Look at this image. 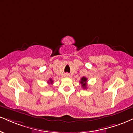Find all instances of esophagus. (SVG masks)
Masks as SVG:
<instances>
[{"label":"esophagus","mask_w":133,"mask_h":133,"mask_svg":"<svg viewBox=\"0 0 133 133\" xmlns=\"http://www.w3.org/2000/svg\"><path fill=\"white\" fill-rule=\"evenodd\" d=\"M65 77H69V74L68 73H66V74H65Z\"/></svg>","instance_id":"1"}]
</instances>
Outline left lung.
Returning <instances> with one entry per match:
<instances>
[{
  "label": "left lung",
  "instance_id": "8db88e82",
  "mask_svg": "<svg viewBox=\"0 0 133 133\" xmlns=\"http://www.w3.org/2000/svg\"><path fill=\"white\" fill-rule=\"evenodd\" d=\"M87 79L85 77H83L81 78V84H82V87L84 88V89H86L87 88Z\"/></svg>",
  "mask_w": 133,
  "mask_h": 133
}]
</instances>
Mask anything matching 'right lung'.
<instances>
[{"mask_svg":"<svg viewBox=\"0 0 133 133\" xmlns=\"http://www.w3.org/2000/svg\"><path fill=\"white\" fill-rule=\"evenodd\" d=\"M52 82H53V81H52V79H49V82H48L49 84V83H50V84H52Z\"/></svg>","mask_w":133,"mask_h":133,"instance_id":"right-lung-1","label":"right lung"}]
</instances>
